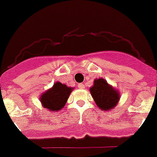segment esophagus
<instances>
[{"label": "esophagus", "instance_id": "esophagus-1", "mask_svg": "<svg viewBox=\"0 0 157 157\" xmlns=\"http://www.w3.org/2000/svg\"><path fill=\"white\" fill-rule=\"evenodd\" d=\"M78 88H80V89H83V88H84V84H83V83H78Z\"/></svg>", "mask_w": 157, "mask_h": 157}]
</instances>
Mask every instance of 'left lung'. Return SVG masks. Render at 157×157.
<instances>
[{"label":"left lung","mask_w":157,"mask_h":157,"mask_svg":"<svg viewBox=\"0 0 157 157\" xmlns=\"http://www.w3.org/2000/svg\"><path fill=\"white\" fill-rule=\"evenodd\" d=\"M90 93L97 106L102 111L113 109L120 99L118 91L102 78L94 80V85L90 88Z\"/></svg>","instance_id":"left-lung-1"}]
</instances>
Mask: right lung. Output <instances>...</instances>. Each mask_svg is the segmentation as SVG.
I'll list each match as a JSON object with an SVG mask.
<instances>
[{
	"label": "right lung",
	"instance_id": "add662e5",
	"mask_svg": "<svg viewBox=\"0 0 157 157\" xmlns=\"http://www.w3.org/2000/svg\"><path fill=\"white\" fill-rule=\"evenodd\" d=\"M72 91L73 88L60 82H56L51 88L42 94L40 99L44 108L49 111L57 112L64 107Z\"/></svg>",
	"mask_w": 157,
	"mask_h": 157
}]
</instances>
